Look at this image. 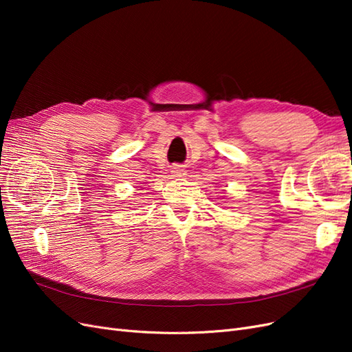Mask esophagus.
I'll return each mask as SVG.
<instances>
[{
	"label": "esophagus",
	"mask_w": 352,
	"mask_h": 352,
	"mask_svg": "<svg viewBox=\"0 0 352 352\" xmlns=\"http://www.w3.org/2000/svg\"><path fill=\"white\" fill-rule=\"evenodd\" d=\"M172 172H173L175 175H180V173H182V170H180L179 167H173V170H172Z\"/></svg>",
	"instance_id": "esophagus-1"
}]
</instances>
